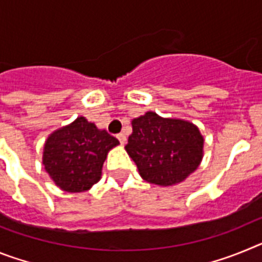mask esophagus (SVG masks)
Listing matches in <instances>:
<instances>
[{
    "mask_svg": "<svg viewBox=\"0 0 262 262\" xmlns=\"http://www.w3.org/2000/svg\"><path fill=\"white\" fill-rule=\"evenodd\" d=\"M117 138H118V140H119L120 144H124V143H126V140H127V138H126V135H124V134H118Z\"/></svg>",
    "mask_w": 262,
    "mask_h": 262,
    "instance_id": "34e87169",
    "label": "esophagus"
}]
</instances>
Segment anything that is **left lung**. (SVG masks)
Listing matches in <instances>:
<instances>
[{
	"label": "left lung",
	"instance_id": "8db88e82",
	"mask_svg": "<svg viewBox=\"0 0 262 262\" xmlns=\"http://www.w3.org/2000/svg\"><path fill=\"white\" fill-rule=\"evenodd\" d=\"M126 149L145 181L172 186L198 168L203 138L190 122L166 119L149 111L133 120Z\"/></svg>",
	"mask_w": 262,
	"mask_h": 262
}]
</instances>
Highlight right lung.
Masks as SVG:
<instances>
[{
  "label": "right lung",
  "mask_w": 262,
  "mask_h": 262,
  "mask_svg": "<svg viewBox=\"0 0 262 262\" xmlns=\"http://www.w3.org/2000/svg\"><path fill=\"white\" fill-rule=\"evenodd\" d=\"M117 144L114 136L80 117L47 139L43 164L60 189L80 193L99 181L107 152Z\"/></svg>",
  "instance_id": "right-lung-1"
}]
</instances>
